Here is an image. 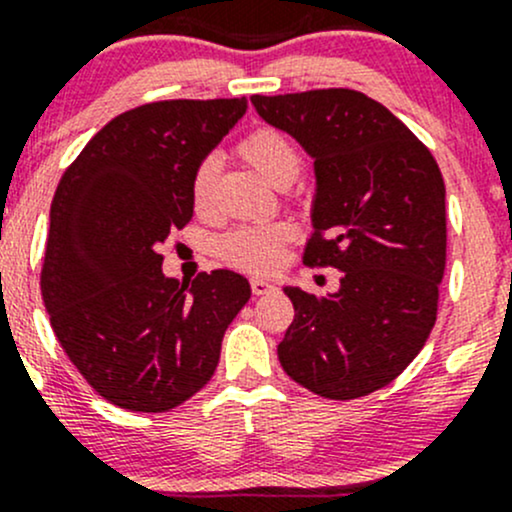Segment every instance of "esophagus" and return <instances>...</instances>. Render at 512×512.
Returning a JSON list of instances; mask_svg holds the SVG:
<instances>
[{
  "label": "esophagus",
  "mask_w": 512,
  "mask_h": 512,
  "mask_svg": "<svg viewBox=\"0 0 512 512\" xmlns=\"http://www.w3.org/2000/svg\"><path fill=\"white\" fill-rule=\"evenodd\" d=\"M251 290H254V295H266V293H271V290H276V285H273L271 280L256 276V278H251Z\"/></svg>",
  "instance_id": "esophagus-1"
}]
</instances>
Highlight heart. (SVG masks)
<instances>
[{
  "instance_id": "obj_1",
  "label": "heart",
  "mask_w": 512,
  "mask_h": 512,
  "mask_svg": "<svg viewBox=\"0 0 512 512\" xmlns=\"http://www.w3.org/2000/svg\"><path fill=\"white\" fill-rule=\"evenodd\" d=\"M239 156L273 188L290 185L298 178L302 156L290 136L278 129H256L239 141ZM217 185V158L207 156L197 163L190 178V197L197 212H210ZM290 236L285 224H249L236 227L219 241V254L244 271H268L278 263L280 246Z\"/></svg>"
}]
</instances>
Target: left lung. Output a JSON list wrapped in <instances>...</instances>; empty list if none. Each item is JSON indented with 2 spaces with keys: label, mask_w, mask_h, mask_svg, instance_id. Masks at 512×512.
<instances>
[{
  "label": "left lung",
  "mask_w": 512,
  "mask_h": 512,
  "mask_svg": "<svg viewBox=\"0 0 512 512\" xmlns=\"http://www.w3.org/2000/svg\"><path fill=\"white\" fill-rule=\"evenodd\" d=\"M251 104L315 161L305 263L342 271L337 293L322 298L283 288L295 320L278 344L280 366L322 398H361L408 368L437 320L442 173L408 126L364 92L254 95Z\"/></svg>",
  "instance_id": "left-lung-1"
}]
</instances>
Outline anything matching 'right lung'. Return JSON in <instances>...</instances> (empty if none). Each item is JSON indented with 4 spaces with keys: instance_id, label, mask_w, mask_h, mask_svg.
<instances>
[{
    "instance_id": "obj_1",
    "label": "right lung",
    "mask_w": 512,
    "mask_h": 512,
    "mask_svg": "<svg viewBox=\"0 0 512 512\" xmlns=\"http://www.w3.org/2000/svg\"><path fill=\"white\" fill-rule=\"evenodd\" d=\"M246 114L236 100L129 109L60 178L41 293L87 383L124 410L166 412L212 378L227 327L251 298L234 271L180 285L158 246L192 217L190 178Z\"/></svg>"
}]
</instances>
